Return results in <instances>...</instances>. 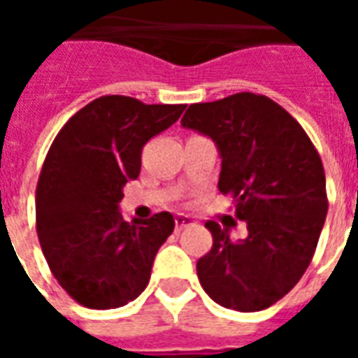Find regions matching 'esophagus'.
I'll return each instance as SVG.
<instances>
[{"label":"esophagus","instance_id":"esophagus-1","mask_svg":"<svg viewBox=\"0 0 358 358\" xmlns=\"http://www.w3.org/2000/svg\"><path fill=\"white\" fill-rule=\"evenodd\" d=\"M194 224L195 222L192 220V217H187V215H178L176 217V230H184V228H189Z\"/></svg>","mask_w":358,"mask_h":358}]
</instances>
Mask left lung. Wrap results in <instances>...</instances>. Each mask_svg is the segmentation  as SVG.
I'll return each instance as SVG.
<instances>
[{
  "label": "left lung",
  "mask_w": 358,
  "mask_h": 358,
  "mask_svg": "<svg viewBox=\"0 0 358 358\" xmlns=\"http://www.w3.org/2000/svg\"><path fill=\"white\" fill-rule=\"evenodd\" d=\"M182 126L217 143L218 189L232 195L236 217L248 224V238L234 241L217 220L205 222L213 248L197 261L203 289L226 308H268L292 292L315 255L328 213L320 155L284 107L251 92L194 103Z\"/></svg>",
  "instance_id": "1"
}]
</instances>
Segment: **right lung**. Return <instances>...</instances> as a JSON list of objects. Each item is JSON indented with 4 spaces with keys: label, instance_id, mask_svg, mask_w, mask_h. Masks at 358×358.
I'll list each match as a JSON object with an SVG mask.
<instances>
[{
    "label": "right lung",
    "instance_id": "obj_1",
    "mask_svg": "<svg viewBox=\"0 0 358 358\" xmlns=\"http://www.w3.org/2000/svg\"><path fill=\"white\" fill-rule=\"evenodd\" d=\"M184 109L103 95L69 118L51 143L36 187V232L51 274L84 307H122L149 284L174 218L163 210L126 222L118 201L140 174L143 145Z\"/></svg>",
    "mask_w": 358,
    "mask_h": 358
}]
</instances>
